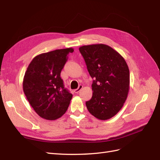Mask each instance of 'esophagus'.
Here are the masks:
<instances>
[{"instance_id": "esophagus-1", "label": "esophagus", "mask_w": 160, "mask_h": 160, "mask_svg": "<svg viewBox=\"0 0 160 160\" xmlns=\"http://www.w3.org/2000/svg\"><path fill=\"white\" fill-rule=\"evenodd\" d=\"M82 87H83V86H82V85H81V84H80V85H79V87H78V89H75V90H74V92L76 93H79L80 91H81V89H82Z\"/></svg>"}]
</instances>
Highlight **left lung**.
I'll return each mask as SVG.
<instances>
[{
    "label": "left lung",
    "mask_w": 160,
    "mask_h": 160,
    "mask_svg": "<svg viewBox=\"0 0 160 160\" xmlns=\"http://www.w3.org/2000/svg\"><path fill=\"white\" fill-rule=\"evenodd\" d=\"M91 77L93 96L86 102L89 113L102 120L116 115L127 98L130 83L128 67L124 58L104 44L79 48Z\"/></svg>",
    "instance_id": "1"
}]
</instances>
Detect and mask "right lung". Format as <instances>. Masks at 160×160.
I'll return each instance as SVG.
<instances>
[{"label": "right lung", "instance_id": "obj_1", "mask_svg": "<svg viewBox=\"0 0 160 160\" xmlns=\"http://www.w3.org/2000/svg\"><path fill=\"white\" fill-rule=\"evenodd\" d=\"M73 49H57L36 56L23 79V91L39 116L55 120L65 113L72 98L64 86L61 71Z\"/></svg>", "mask_w": 160, "mask_h": 160}]
</instances>
